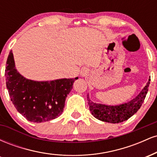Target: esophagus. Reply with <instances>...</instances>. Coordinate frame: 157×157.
Masks as SVG:
<instances>
[{
    "instance_id": "obj_1",
    "label": "esophagus",
    "mask_w": 157,
    "mask_h": 157,
    "mask_svg": "<svg viewBox=\"0 0 157 157\" xmlns=\"http://www.w3.org/2000/svg\"><path fill=\"white\" fill-rule=\"evenodd\" d=\"M89 69L87 67H82L81 68L80 71V75L81 77H86L89 75Z\"/></svg>"
}]
</instances>
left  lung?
<instances>
[{"label":"left lung","instance_id":"1","mask_svg":"<svg viewBox=\"0 0 157 157\" xmlns=\"http://www.w3.org/2000/svg\"><path fill=\"white\" fill-rule=\"evenodd\" d=\"M151 77L146 86L142 89L140 94L130 101L117 105H109L104 104L96 103L90 100L88 94L87 100L89 101V109L91 114L95 118L101 121L110 123H119L128 120L140 109L142 104L148 91Z\"/></svg>","mask_w":157,"mask_h":157}]
</instances>
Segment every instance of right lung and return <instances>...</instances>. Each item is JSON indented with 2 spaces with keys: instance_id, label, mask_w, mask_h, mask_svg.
<instances>
[{
  "instance_id": "1",
  "label": "right lung",
  "mask_w": 157,
  "mask_h": 157,
  "mask_svg": "<svg viewBox=\"0 0 157 157\" xmlns=\"http://www.w3.org/2000/svg\"><path fill=\"white\" fill-rule=\"evenodd\" d=\"M5 76L7 90L15 109L27 120L37 123L60 116L66 97L78 79L35 81L25 78L16 69L12 51L7 58Z\"/></svg>"
}]
</instances>
